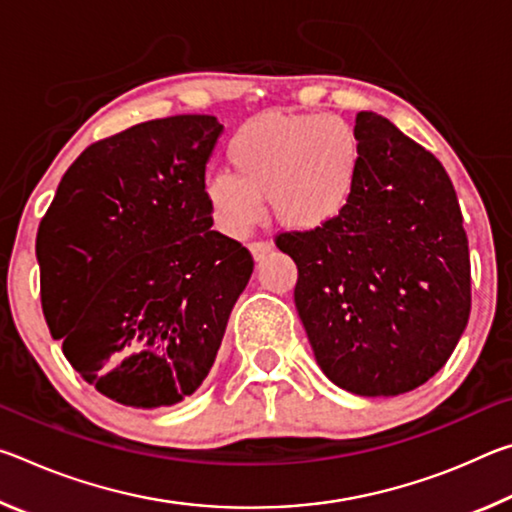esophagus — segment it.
Instances as JSON below:
<instances>
[{"instance_id":"1","label":"esophagus","mask_w":512,"mask_h":512,"mask_svg":"<svg viewBox=\"0 0 512 512\" xmlns=\"http://www.w3.org/2000/svg\"><path fill=\"white\" fill-rule=\"evenodd\" d=\"M248 248H250V253H253L255 262H259V259H262L266 253H271L273 244H271V241H253V244H250Z\"/></svg>"}]
</instances>
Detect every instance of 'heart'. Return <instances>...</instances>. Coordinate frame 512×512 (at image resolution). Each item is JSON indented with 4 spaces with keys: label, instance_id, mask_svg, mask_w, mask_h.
Here are the masks:
<instances>
[{
    "label": "heart",
    "instance_id": "heart-1",
    "mask_svg": "<svg viewBox=\"0 0 512 512\" xmlns=\"http://www.w3.org/2000/svg\"><path fill=\"white\" fill-rule=\"evenodd\" d=\"M230 173L207 180L216 223L241 237L268 198L289 230H320L348 212L363 169V144L350 121L316 112H266L230 137Z\"/></svg>",
    "mask_w": 512,
    "mask_h": 512
}]
</instances>
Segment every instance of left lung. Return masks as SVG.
Wrapping results in <instances>:
<instances>
[{
    "label": "left lung",
    "mask_w": 512,
    "mask_h": 512,
    "mask_svg": "<svg viewBox=\"0 0 512 512\" xmlns=\"http://www.w3.org/2000/svg\"><path fill=\"white\" fill-rule=\"evenodd\" d=\"M354 131L363 169L348 212L320 230L280 232L298 266V316L320 370L354 395L422 386L470 318V250L452 180L377 112Z\"/></svg>",
    "instance_id": "left-lung-1"
}]
</instances>
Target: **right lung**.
Wrapping results in <instances>:
<instances>
[{
    "mask_svg": "<svg viewBox=\"0 0 512 512\" xmlns=\"http://www.w3.org/2000/svg\"><path fill=\"white\" fill-rule=\"evenodd\" d=\"M212 115L144 121L90 144L42 216V314L72 368L137 409L192 395L221 348L253 255L212 228Z\"/></svg>",
    "mask_w": 512,
    "mask_h": 512,
    "instance_id": "right-lung-1",
    "label": "right lung"
}]
</instances>
